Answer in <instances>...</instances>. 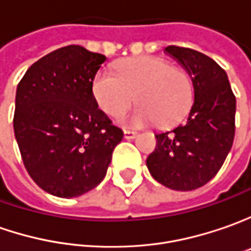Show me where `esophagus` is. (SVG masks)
<instances>
[{
  "label": "esophagus",
  "instance_id": "34e87169",
  "mask_svg": "<svg viewBox=\"0 0 251 251\" xmlns=\"http://www.w3.org/2000/svg\"><path fill=\"white\" fill-rule=\"evenodd\" d=\"M137 136V132H133V130H125L124 132V137H125L126 140H132Z\"/></svg>",
  "mask_w": 251,
  "mask_h": 251
}]
</instances>
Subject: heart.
Wrapping results in <instances>:
<instances>
[{
	"mask_svg": "<svg viewBox=\"0 0 251 251\" xmlns=\"http://www.w3.org/2000/svg\"><path fill=\"white\" fill-rule=\"evenodd\" d=\"M93 96L109 117H119L134 100L140 105L121 118L126 127H142L160 121L169 125L190 108L193 87L189 76L160 58L143 56L122 62L115 75L101 71L93 80Z\"/></svg>",
	"mask_w": 251,
	"mask_h": 251,
	"instance_id": "heart-1",
	"label": "heart"
}]
</instances>
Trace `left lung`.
Wrapping results in <instances>:
<instances>
[{
  "label": "left lung",
  "mask_w": 251,
  "mask_h": 251,
  "mask_svg": "<svg viewBox=\"0 0 251 251\" xmlns=\"http://www.w3.org/2000/svg\"><path fill=\"white\" fill-rule=\"evenodd\" d=\"M164 52L190 76L195 101L182 125L155 134L157 146L146 164L161 185L189 192L210 182L230 151L236 99L226 72L210 56L176 46Z\"/></svg>",
  "instance_id": "obj_1"
}]
</instances>
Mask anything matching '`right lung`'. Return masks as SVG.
Here are the masks:
<instances>
[{
    "instance_id": "right-lung-1",
    "label": "right lung",
    "mask_w": 251,
    "mask_h": 251,
    "mask_svg": "<svg viewBox=\"0 0 251 251\" xmlns=\"http://www.w3.org/2000/svg\"><path fill=\"white\" fill-rule=\"evenodd\" d=\"M105 61L80 46L58 48L18 84L15 137L29 175L50 195L71 199L100 185L124 137L91 90Z\"/></svg>"
}]
</instances>
